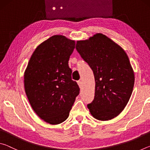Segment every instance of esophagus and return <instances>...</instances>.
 I'll return each mask as SVG.
<instances>
[{"mask_svg":"<svg viewBox=\"0 0 150 150\" xmlns=\"http://www.w3.org/2000/svg\"><path fill=\"white\" fill-rule=\"evenodd\" d=\"M77 83H78L79 87L80 88L82 87V82H81V81H77Z\"/></svg>","mask_w":150,"mask_h":150,"instance_id":"34e87169","label":"esophagus"}]
</instances>
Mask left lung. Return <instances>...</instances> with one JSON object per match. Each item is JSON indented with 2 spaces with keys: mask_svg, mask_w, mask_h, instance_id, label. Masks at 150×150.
Returning a JSON list of instances; mask_svg holds the SVG:
<instances>
[{
  "mask_svg": "<svg viewBox=\"0 0 150 150\" xmlns=\"http://www.w3.org/2000/svg\"><path fill=\"white\" fill-rule=\"evenodd\" d=\"M76 50L95 76V98L87 105L91 115L102 121L116 117L128 104L134 85V73L126 53L100 33L79 40Z\"/></svg>",
  "mask_w": 150,
  "mask_h": 150,
  "instance_id": "obj_1",
  "label": "left lung"
}]
</instances>
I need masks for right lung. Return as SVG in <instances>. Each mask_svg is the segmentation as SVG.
<instances>
[{
	"mask_svg": "<svg viewBox=\"0 0 150 150\" xmlns=\"http://www.w3.org/2000/svg\"><path fill=\"white\" fill-rule=\"evenodd\" d=\"M75 42L55 35L35 48L24 72V89L30 105L39 117L50 124L68 118L79 94L68 65Z\"/></svg>",
	"mask_w": 150,
	"mask_h": 150,
	"instance_id": "1",
	"label": "right lung"
}]
</instances>
